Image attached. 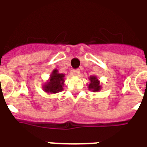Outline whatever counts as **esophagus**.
Masks as SVG:
<instances>
[{"label": "esophagus", "instance_id": "obj_1", "mask_svg": "<svg viewBox=\"0 0 147 147\" xmlns=\"http://www.w3.org/2000/svg\"><path fill=\"white\" fill-rule=\"evenodd\" d=\"M72 73H73L74 76H79V74H80V70H79L78 69H73V70H72Z\"/></svg>", "mask_w": 147, "mask_h": 147}]
</instances>
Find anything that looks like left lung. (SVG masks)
Segmentation results:
<instances>
[{"label": "left lung", "mask_w": 147, "mask_h": 147, "mask_svg": "<svg viewBox=\"0 0 147 147\" xmlns=\"http://www.w3.org/2000/svg\"><path fill=\"white\" fill-rule=\"evenodd\" d=\"M90 83L88 85V90H92V92H97L100 91L101 89V85H100V81L98 79L96 76H92L89 77Z\"/></svg>", "instance_id": "8db88e82"}]
</instances>
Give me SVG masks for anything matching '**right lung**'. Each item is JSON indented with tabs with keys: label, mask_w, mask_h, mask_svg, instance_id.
<instances>
[{
	"label": "right lung",
	"mask_w": 147,
	"mask_h": 147,
	"mask_svg": "<svg viewBox=\"0 0 147 147\" xmlns=\"http://www.w3.org/2000/svg\"><path fill=\"white\" fill-rule=\"evenodd\" d=\"M65 82V74L59 73L57 69H53L49 78L42 85V90L47 94H55L63 90Z\"/></svg>",
	"instance_id": "obj_1"
}]
</instances>
